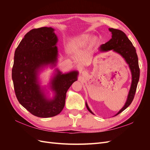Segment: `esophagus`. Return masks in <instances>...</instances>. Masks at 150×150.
<instances>
[{
	"label": "esophagus",
	"mask_w": 150,
	"mask_h": 150,
	"mask_svg": "<svg viewBox=\"0 0 150 150\" xmlns=\"http://www.w3.org/2000/svg\"><path fill=\"white\" fill-rule=\"evenodd\" d=\"M86 74V72L85 71H83V74Z\"/></svg>",
	"instance_id": "1"
}]
</instances>
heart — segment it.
I'll use <instances>...</instances> for the list:
<instances>
[{
	"label": "heart",
	"instance_id": "1",
	"mask_svg": "<svg viewBox=\"0 0 150 150\" xmlns=\"http://www.w3.org/2000/svg\"><path fill=\"white\" fill-rule=\"evenodd\" d=\"M89 37H88V36H86V37H84L81 39L78 40V42H76L75 43V45H76V46H79V45H83V44H86L88 42H89Z\"/></svg>",
	"mask_w": 150,
	"mask_h": 150
}]
</instances>
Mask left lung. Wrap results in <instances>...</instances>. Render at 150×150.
Instances as JSON below:
<instances>
[{
	"label": "left lung",
	"mask_w": 150,
	"mask_h": 150,
	"mask_svg": "<svg viewBox=\"0 0 150 150\" xmlns=\"http://www.w3.org/2000/svg\"><path fill=\"white\" fill-rule=\"evenodd\" d=\"M109 30L111 32L112 38L106 43L102 44L99 47V50L101 52L112 50L113 51L120 54L125 59L127 64L129 65L131 75H132V81H131V88L126 102L121 110L115 115V116H116L128 108L133 100L139 79V67L136 49L126 35L123 32L118 29L109 28ZM86 106L88 110L94 115L86 103Z\"/></svg>",
	"instance_id": "1"
}]
</instances>
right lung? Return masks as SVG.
<instances>
[{
	"instance_id": "add662e5",
	"label": "right lung",
	"mask_w": 150,
	"mask_h": 150,
	"mask_svg": "<svg viewBox=\"0 0 150 150\" xmlns=\"http://www.w3.org/2000/svg\"><path fill=\"white\" fill-rule=\"evenodd\" d=\"M52 28H40L28 32L16 49L12 78L16 96L21 105L32 115L40 117L55 116L65 105L66 93L78 79V71L62 74L56 69L51 81L55 93L52 99L44 94L38 82V72L42 67L56 66L57 38Z\"/></svg>"
}]
</instances>
